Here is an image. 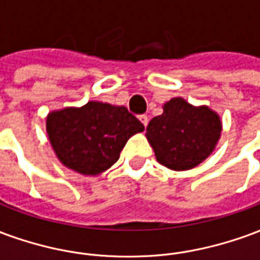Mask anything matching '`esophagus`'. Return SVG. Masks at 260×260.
<instances>
[{
	"mask_svg": "<svg viewBox=\"0 0 260 260\" xmlns=\"http://www.w3.org/2000/svg\"><path fill=\"white\" fill-rule=\"evenodd\" d=\"M139 121H141L142 124L147 126V122H149V118H147V115H139Z\"/></svg>",
	"mask_w": 260,
	"mask_h": 260,
	"instance_id": "1",
	"label": "esophagus"
}]
</instances>
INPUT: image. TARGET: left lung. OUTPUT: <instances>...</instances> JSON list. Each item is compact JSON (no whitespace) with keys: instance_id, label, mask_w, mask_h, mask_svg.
I'll use <instances>...</instances> for the list:
<instances>
[{"instance_id":"8db88e82","label":"left lung","mask_w":260,"mask_h":260,"mask_svg":"<svg viewBox=\"0 0 260 260\" xmlns=\"http://www.w3.org/2000/svg\"><path fill=\"white\" fill-rule=\"evenodd\" d=\"M221 118L207 106H192L182 97L164 103L163 114L149 122L146 139L160 164L186 171L203 163L217 146Z\"/></svg>"}]
</instances>
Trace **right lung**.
I'll use <instances>...</instances> for the list:
<instances>
[{
  "mask_svg": "<svg viewBox=\"0 0 260 260\" xmlns=\"http://www.w3.org/2000/svg\"><path fill=\"white\" fill-rule=\"evenodd\" d=\"M145 126L124 107L87 102L48 113L46 131L55 156L75 173L96 177L119 158L131 136Z\"/></svg>",
  "mask_w": 260,
  "mask_h": 260,
  "instance_id": "1",
  "label": "right lung"
}]
</instances>
